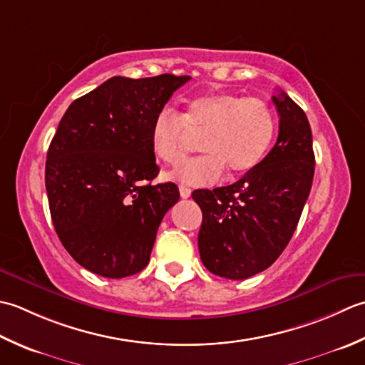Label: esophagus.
I'll list each match as a JSON object with an SVG mask.
<instances>
[{"instance_id":"obj_1","label":"esophagus","mask_w":365,"mask_h":365,"mask_svg":"<svg viewBox=\"0 0 365 365\" xmlns=\"http://www.w3.org/2000/svg\"><path fill=\"white\" fill-rule=\"evenodd\" d=\"M190 189L185 187V185H180V195L181 198H189L190 197Z\"/></svg>"}]
</instances>
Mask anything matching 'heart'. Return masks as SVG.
<instances>
[{"mask_svg": "<svg viewBox=\"0 0 365 365\" xmlns=\"http://www.w3.org/2000/svg\"><path fill=\"white\" fill-rule=\"evenodd\" d=\"M202 133L203 154L181 162L167 176L192 187L210 185L232 173H244L258 165L276 133V118L262 99L235 93H211L185 102L181 115L163 108L150 128L154 158L176 163L187 150L189 133Z\"/></svg>", "mask_w": 365, "mask_h": 365, "instance_id": "b5f03b06", "label": "heart"}]
</instances>
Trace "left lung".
<instances>
[{"instance_id":"8db88e82","label":"left lung","mask_w":365,"mask_h":365,"mask_svg":"<svg viewBox=\"0 0 365 365\" xmlns=\"http://www.w3.org/2000/svg\"><path fill=\"white\" fill-rule=\"evenodd\" d=\"M272 102L279 137L266 158L240 181L192 193L203 212L200 257L215 276L242 280L269 267L292 240L310 193L315 154L307 116L282 89Z\"/></svg>"}]
</instances>
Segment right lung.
Returning a JSON list of instances; mask_svg holds the SVG:
<instances>
[{
	"label": "right lung",
	"mask_w": 365,
	"mask_h": 365,
	"mask_svg": "<svg viewBox=\"0 0 365 365\" xmlns=\"http://www.w3.org/2000/svg\"><path fill=\"white\" fill-rule=\"evenodd\" d=\"M189 76L111 77L73 101L46 162L53 227L71 257L102 277L145 269L165 212L180 200L173 182L151 184L159 167L150 128Z\"/></svg>",
	"instance_id": "obj_1"
}]
</instances>
